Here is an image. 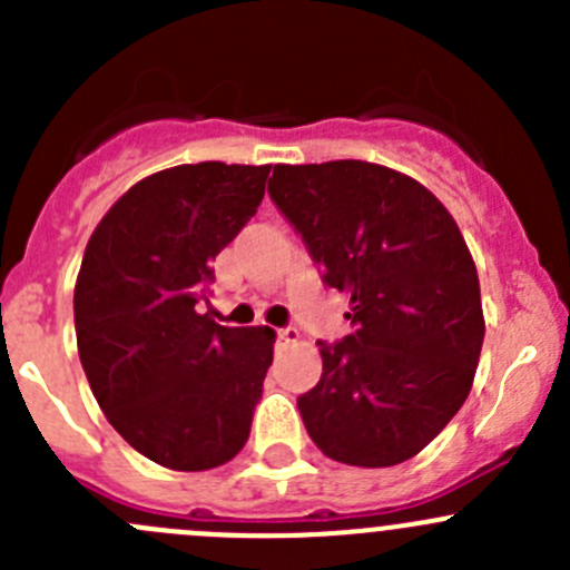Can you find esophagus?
I'll return each instance as SVG.
<instances>
[{
  "label": "esophagus",
  "instance_id": "obj_1",
  "mask_svg": "<svg viewBox=\"0 0 570 570\" xmlns=\"http://www.w3.org/2000/svg\"><path fill=\"white\" fill-rule=\"evenodd\" d=\"M278 338L281 342H297V338H301V331H297V327H281L278 331Z\"/></svg>",
  "mask_w": 570,
  "mask_h": 570
}]
</instances>
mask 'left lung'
Listing matches in <instances>:
<instances>
[{"instance_id": "left-lung-1", "label": "left lung", "mask_w": 570, "mask_h": 570, "mask_svg": "<svg viewBox=\"0 0 570 570\" xmlns=\"http://www.w3.org/2000/svg\"><path fill=\"white\" fill-rule=\"evenodd\" d=\"M267 193L322 284L347 295L342 342H317L322 377L297 396L327 458L364 469L422 452L471 392L480 281L463 234L430 189L383 165H275Z\"/></svg>"}]
</instances>
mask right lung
<instances>
[{
	"mask_svg": "<svg viewBox=\"0 0 570 570\" xmlns=\"http://www.w3.org/2000/svg\"><path fill=\"white\" fill-rule=\"evenodd\" d=\"M267 176L269 165L159 170L115 200L85 248L79 361L109 424L165 469H217L250 435L275 333L217 325L198 303Z\"/></svg>",
	"mask_w": 570,
	"mask_h": 570,
	"instance_id": "right-lung-1",
	"label": "right lung"
}]
</instances>
